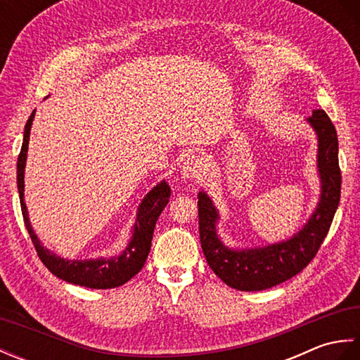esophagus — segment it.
Listing matches in <instances>:
<instances>
[{
    "mask_svg": "<svg viewBox=\"0 0 360 360\" xmlns=\"http://www.w3.org/2000/svg\"><path fill=\"white\" fill-rule=\"evenodd\" d=\"M205 172V160L198 155H190L182 164V178L186 181L198 178Z\"/></svg>",
    "mask_w": 360,
    "mask_h": 360,
    "instance_id": "obj_1",
    "label": "esophagus"
}]
</instances>
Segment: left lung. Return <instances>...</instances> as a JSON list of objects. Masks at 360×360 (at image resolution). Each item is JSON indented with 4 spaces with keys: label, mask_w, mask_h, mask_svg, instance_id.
<instances>
[{
    "label": "left lung",
    "mask_w": 360,
    "mask_h": 360,
    "mask_svg": "<svg viewBox=\"0 0 360 360\" xmlns=\"http://www.w3.org/2000/svg\"><path fill=\"white\" fill-rule=\"evenodd\" d=\"M308 122L317 133V168L322 193L316 212L292 238L264 248L229 249L217 235L219 215L212 200L204 192L198 195L201 248L212 271L227 286L238 290H263L292 278L317 255L319 248L330 231L340 201L342 184L338 133L323 110L312 111Z\"/></svg>",
    "instance_id": "8db88e82"
}]
</instances>
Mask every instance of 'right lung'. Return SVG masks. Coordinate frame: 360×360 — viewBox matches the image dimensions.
I'll use <instances>...</instances> for the list:
<instances>
[{
  "label": "right lung",
  "instance_id": "1",
  "mask_svg": "<svg viewBox=\"0 0 360 360\" xmlns=\"http://www.w3.org/2000/svg\"><path fill=\"white\" fill-rule=\"evenodd\" d=\"M34 116L35 111L30 114L27 124L25 127V137H22V145L17 162V184L22 219H25L26 229L30 240L34 243V248L38 257H40L43 264L48 267L53 275H57L58 278H62L68 283H72V285L85 286L91 289H111L122 286L128 280H131L145 264V259H147L150 254L156 221L160 215V212H162L165 209V205L168 204V198H170L172 193L170 186H168L165 181H162L143 198L139 209H137V219L134 224L131 241L128 243V246L120 255L97 259H65L62 257H57L56 254H52L51 250L43 248V244L32 231L25 202V167L27 158L29 134Z\"/></svg>",
  "mask_w": 360,
  "mask_h": 360
}]
</instances>
